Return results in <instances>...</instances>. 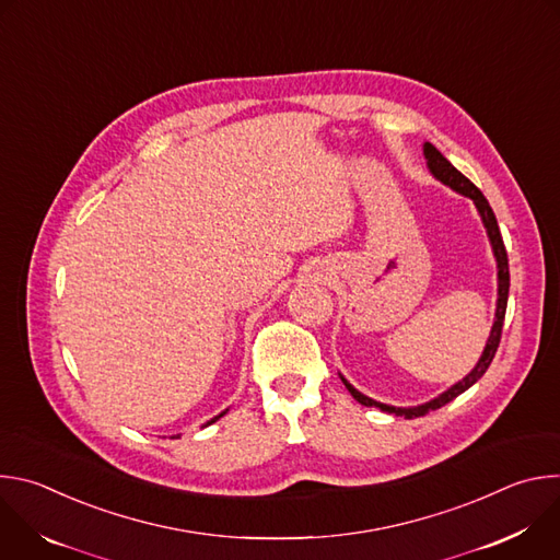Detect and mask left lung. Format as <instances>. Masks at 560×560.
I'll use <instances>...</instances> for the list:
<instances>
[{
    "label": "left lung",
    "mask_w": 560,
    "mask_h": 560,
    "mask_svg": "<svg viewBox=\"0 0 560 560\" xmlns=\"http://www.w3.org/2000/svg\"><path fill=\"white\" fill-rule=\"evenodd\" d=\"M423 154H425V162H428V168L430 173L445 186H450L452 190H456L458 195H465L474 201L478 214H481L483 219V225L488 230V236H490V244H492V250H494V257H497V268H499V299H497V314H494V326H492V332H490V339L486 343V350L481 354V359H478V363L474 365V370L458 383H454L450 389H445L443 394H439L436 398H432V401L423 404V406H415V408H394V406H385V404H376L374 398L361 394L357 387H352L343 376V385L348 387V392L357 398V401L361 406H368V408H378L387 415H396V417H406V419H417V417H425L428 412L432 410H439L443 408L445 404L454 401V398L458 394H463L467 387H471L478 378H481L486 374V370L490 368L497 350H499V343H501V332H503V322H505V310H508V294H510V266H508V253H505V244H503V236H501V230H499V223H497V217L488 203V199L483 197V192L478 190L463 173H458L447 159L428 141L423 145Z\"/></svg>",
    "instance_id": "1"
}]
</instances>
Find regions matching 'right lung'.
Instances as JSON below:
<instances>
[{
    "label": "right lung",
    "mask_w": 560,
    "mask_h": 560,
    "mask_svg": "<svg viewBox=\"0 0 560 560\" xmlns=\"http://www.w3.org/2000/svg\"><path fill=\"white\" fill-rule=\"evenodd\" d=\"M223 415H225V412H221V415H219V417H214V419H210V421H208V423H206V425H210V423H214V421H219V419H221V417H223Z\"/></svg>",
    "instance_id": "add662e5"
}]
</instances>
